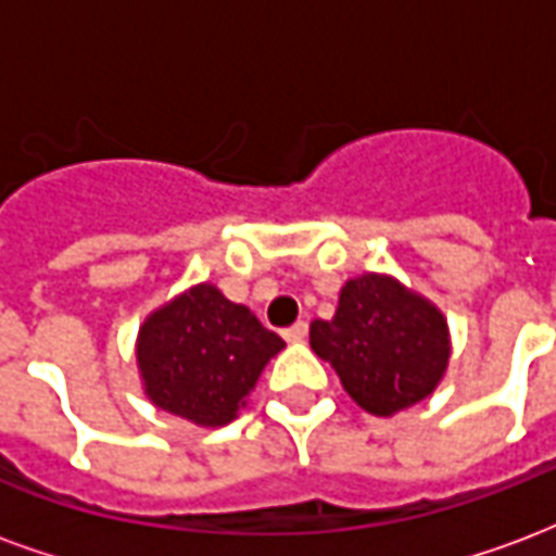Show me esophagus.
Returning <instances> with one entry per match:
<instances>
[{"instance_id":"1","label":"esophagus","mask_w":556,"mask_h":556,"mask_svg":"<svg viewBox=\"0 0 556 556\" xmlns=\"http://www.w3.org/2000/svg\"><path fill=\"white\" fill-rule=\"evenodd\" d=\"M306 333H309V325H306V321H294V325L282 330V337L289 339V342H301V339H306Z\"/></svg>"}]
</instances>
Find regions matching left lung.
I'll return each mask as SVG.
<instances>
[{
	"label": "left lung",
	"mask_w": 556,
	"mask_h": 556,
	"mask_svg": "<svg viewBox=\"0 0 556 556\" xmlns=\"http://www.w3.org/2000/svg\"><path fill=\"white\" fill-rule=\"evenodd\" d=\"M309 345L337 369L349 396L378 417L429 396L450 361L443 315L375 274L345 282L337 315L309 327Z\"/></svg>",
	"instance_id": "left-lung-1"
}]
</instances>
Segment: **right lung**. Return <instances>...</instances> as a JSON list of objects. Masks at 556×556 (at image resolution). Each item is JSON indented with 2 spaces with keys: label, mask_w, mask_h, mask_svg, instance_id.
I'll list each match as a JSON object with an SVG mask.
<instances>
[{
  "label": "right lung",
  "mask_w": 556,
  "mask_h": 556,
  "mask_svg": "<svg viewBox=\"0 0 556 556\" xmlns=\"http://www.w3.org/2000/svg\"><path fill=\"white\" fill-rule=\"evenodd\" d=\"M279 349L286 342L247 306L195 286L142 325L137 361L157 408L195 426H226Z\"/></svg>",
  "instance_id": "add662e5"
}]
</instances>
